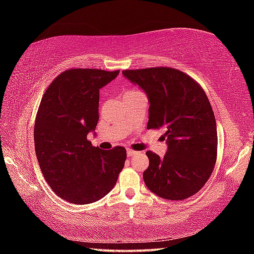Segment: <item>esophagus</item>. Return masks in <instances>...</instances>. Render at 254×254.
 <instances>
[{
	"label": "esophagus",
	"mask_w": 254,
	"mask_h": 254,
	"mask_svg": "<svg viewBox=\"0 0 254 254\" xmlns=\"http://www.w3.org/2000/svg\"><path fill=\"white\" fill-rule=\"evenodd\" d=\"M136 153H137V152L134 151V150H132V149H127V157H132V156H134V154H136Z\"/></svg>",
	"instance_id": "1"
}]
</instances>
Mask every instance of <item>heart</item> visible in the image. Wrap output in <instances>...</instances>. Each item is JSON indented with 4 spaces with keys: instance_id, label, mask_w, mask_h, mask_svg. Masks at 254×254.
<instances>
[{
    "instance_id": "1",
    "label": "heart",
    "mask_w": 254,
    "mask_h": 254,
    "mask_svg": "<svg viewBox=\"0 0 254 254\" xmlns=\"http://www.w3.org/2000/svg\"><path fill=\"white\" fill-rule=\"evenodd\" d=\"M136 94H142L140 91H137V89H127L126 92H124L123 96H130V95H136Z\"/></svg>"
}]
</instances>
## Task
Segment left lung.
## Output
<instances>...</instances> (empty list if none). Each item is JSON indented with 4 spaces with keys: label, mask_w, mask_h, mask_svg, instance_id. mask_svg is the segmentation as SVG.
<instances>
[{
    "label": "left lung",
    "mask_w": 254,
    "mask_h": 254,
    "mask_svg": "<svg viewBox=\"0 0 254 254\" xmlns=\"http://www.w3.org/2000/svg\"><path fill=\"white\" fill-rule=\"evenodd\" d=\"M122 74L147 93V127L166 131L168 150L163 158L145 153L147 187L170 200L195 195L212 175L217 157L216 121L204 89L190 76L170 67L126 69Z\"/></svg>",
    "instance_id": "8db88e82"
}]
</instances>
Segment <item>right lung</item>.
I'll use <instances>...</instances> for the list:
<instances>
[{
  "label": "right lung",
  "instance_id": "right-lung-1",
  "mask_svg": "<svg viewBox=\"0 0 254 254\" xmlns=\"http://www.w3.org/2000/svg\"><path fill=\"white\" fill-rule=\"evenodd\" d=\"M119 72L71 68L56 77L41 98L33 130L37 159L50 188L69 203L104 197L127 160L124 147L103 151L87 140L100 117V89Z\"/></svg>",
  "mask_w": 254,
  "mask_h": 254
}]
</instances>
